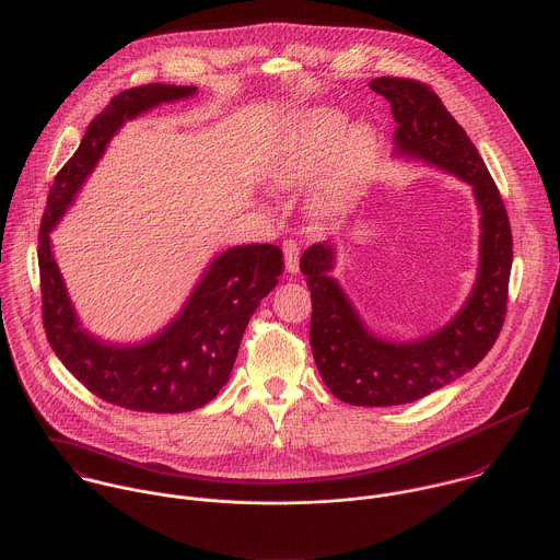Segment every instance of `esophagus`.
I'll use <instances>...</instances> for the list:
<instances>
[{
    "label": "esophagus",
    "mask_w": 560,
    "mask_h": 560,
    "mask_svg": "<svg viewBox=\"0 0 560 560\" xmlns=\"http://www.w3.org/2000/svg\"><path fill=\"white\" fill-rule=\"evenodd\" d=\"M283 255H285V268L288 272H299V257H301V248H299V242L294 237H285L283 244Z\"/></svg>",
    "instance_id": "obj_1"
}]
</instances>
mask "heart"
<instances>
[{
  "instance_id": "obj_1",
  "label": "heart",
  "mask_w": 560,
  "mask_h": 560,
  "mask_svg": "<svg viewBox=\"0 0 560 560\" xmlns=\"http://www.w3.org/2000/svg\"><path fill=\"white\" fill-rule=\"evenodd\" d=\"M341 118L336 113H314L301 125L288 149L270 166L268 179L277 188H294L312 182L325 162L334 158V179H343L372 149V131L365 125H352L341 136Z\"/></svg>"
}]
</instances>
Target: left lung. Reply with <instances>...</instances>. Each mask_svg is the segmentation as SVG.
<instances>
[{
    "instance_id": "8db88e82",
    "label": "left lung",
    "mask_w": 560,
    "mask_h": 560,
    "mask_svg": "<svg viewBox=\"0 0 560 560\" xmlns=\"http://www.w3.org/2000/svg\"><path fill=\"white\" fill-rule=\"evenodd\" d=\"M398 122L396 153L447 171L474 188L480 212V261L463 310L433 336L389 341L372 336L336 279L334 246L314 244L301 257L312 292L310 341L325 385L341 402L392 407L420 400L478 365L502 331L513 264V235L500 190L465 129L435 91L409 78H376Z\"/></svg>"
}]
</instances>
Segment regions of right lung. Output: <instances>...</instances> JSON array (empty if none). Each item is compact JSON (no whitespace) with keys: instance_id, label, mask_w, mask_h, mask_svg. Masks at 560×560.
<instances>
[{"instance_id":"obj_1","label":"right lung","mask_w":560,"mask_h":560,"mask_svg":"<svg viewBox=\"0 0 560 560\" xmlns=\"http://www.w3.org/2000/svg\"><path fill=\"white\" fill-rule=\"evenodd\" d=\"M195 93V86L144 84L113 97L91 120L73 158L58 171L38 229L40 301L47 341L89 392L129 411L186 413L217 398L231 374L253 312L283 272L279 246H233L210 264L182 314L149 341L116 346L80 327L51 255L49 233L73 203L125 120Z\"/></svg>"}]
</instances>
